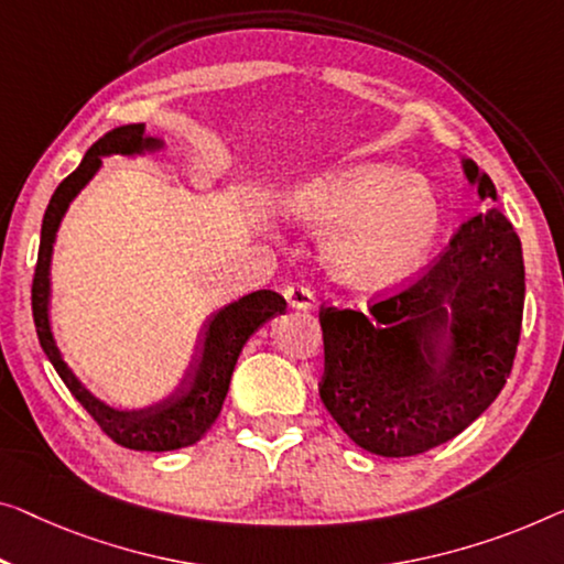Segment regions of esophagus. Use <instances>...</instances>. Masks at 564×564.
<instances>
[{"label": "esophagus", "instance_id": "1", "mask_svg": "<svg viewBox=\"0 0 564 564\" xmlns=\"http://www.w3.org/2000/svg\"><path fill=\"white\" fill-rule=\"evenodd\" d=\"M285 301H289L291 308H299V311H308L314 306V293H311L308 285H301V283H293L289 289L283 291Z\"/></svg>", "mask_w": 564, "mask_h": 564}]
</instances>
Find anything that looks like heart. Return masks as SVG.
Returning <instances> with one entry per match:
<instances>
[{"instance_id": "b5f03b06", "label": "heart", "mask_w": 564, "mask_h": 564, "mask_svg": "<svg viewBox=\"0 0 564 564\" xmlns=\"http://www.w3.org/2000/svg\"><path fill=\"white\" fill-rule=\"evenodd\" d=\"M285 220L326 228L324 260L351 291H388L423 268L441 232L431 184L392 164H351L311 174L279 192Z\"/></svg>"}]
</instances>
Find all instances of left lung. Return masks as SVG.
<instances>
[{"mask_svg":"<svg viewBox=\"0 0 564 564\" xmlns=\"http://www.w3.org/2000/svg\"><path fill=\"white\" fill-rule=\"evenodd\" d=\"M481 205L489 174L460 159ZM524 311L522 242L499 207L476 215L415 285L369 308H322L326 410L375 456L448 443L497 400L514 365Z\"/></svg>","mask_w":564,"mask_h":564,"instance_id":"8db88e82","label":"left lung"}]
</instances>
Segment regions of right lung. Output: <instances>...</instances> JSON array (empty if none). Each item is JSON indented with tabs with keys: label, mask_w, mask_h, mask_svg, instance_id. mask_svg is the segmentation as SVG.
Returning a JSON list of instances; mask_svg holds the SVG:
<instances>
[{
	"label": "right lung",
	"mask_w": 564,
	"mask_h": 564,
	"mask_svg": "<svg viewBox=\"0 0 564 564\" xmlns=\"http://www.w3.org/2000/svg\"><path fill=\"white\" fill-rule=\"evenodd\" d=\"M162 147L164 139L147 133L144 123H129L108 131L104 139H98L86 151L78 170L65 176L61 187L55 189L45 217H42L37 268L35 281H32V316H35L40 347L53 362L55 372L61 375L65 388L104 427L108 438H113L123 448L154 453L184 448V445L197 443L209 431V425L220 415L235 362H238L246 341L260 326L285 311V299L281 293L268 289L253 291L248 296L232 301V304L217 308L205 322V329L199 334V347L192 355V362L184 369L176 388L170 394H164L162 400L144 408L108 405V402L96 398L80 382V377L73 372L70 365L65 362L63 351L55 341L53 324H50V293H53V289H50V263H53L55 238L67 207L98 174L106 156H141L147 151H156Z\"/></svg>",
	"instance_id": "add662e5"
}]
</instances>
